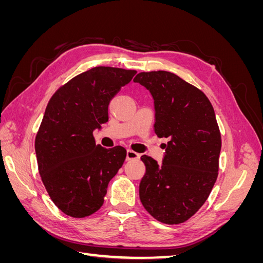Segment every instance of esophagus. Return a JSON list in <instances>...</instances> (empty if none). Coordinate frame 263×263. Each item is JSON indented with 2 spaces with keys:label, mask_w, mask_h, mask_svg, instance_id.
Here are the masks:
<instances>
[{
  "label": "esophagus",
  "mask_w": 263,
  "mask_h": 263,
  "mask_svg": "<svg viewBox=\"0 0 263 263\" xmlns=\"http://www.w3.org/2000/svg\"><path fill=\"white\" fill-rule=\"evenodd\" d=\"M126 159L127 160H135V159H139V154L135 153V151L128 149L126 153Z\"/></svg>",
  "instance_id": "obj_1"
}]
</instances>
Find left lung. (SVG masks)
I'll list each match as a JSON object with an SVG mask.
<instances>
[{"label":"left lung","mask_w":263,"mask_h":263,"mask_svg":"<svg viewBox=\"0 0 263 263\" xmlns=\"http://www.w3.org/2000/svg\"><path fill=\"white\" fill-rule=\"evenodd\" d=\"M134 82L154 98L158 137L168 138L161 164L141 156L146 173L139 184L140 202L157 220L186 221L208 200L218 176L220 132L208 97L168 71L140 72Z\"/></svg>","instance_id":"left-lung-1"}]
</instances>
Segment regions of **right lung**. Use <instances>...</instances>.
I'll return each mask as SVG.
<instances>
[{
    "mask_svg": "<svg viewBox=\"0 0 263 263\" xmlns=\"http://www.w3.org/2000/svg\"><path fill=\"white\" fill-rule=\"evenodd\" d=\"M135 70L95 67L54 92L35 139L38 170L50 198L68 216L99 211L126 158L122 146L95 144L93 130L108 121V104Z\"/></svg>",
    "mask_w": 263,
    "mask_h": 263,
    "instance_id": "1",
    "label": "right lung"
}]
</instances>
